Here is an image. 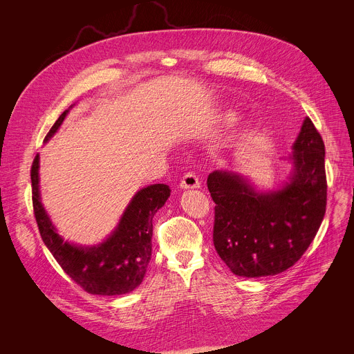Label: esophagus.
Instances as JSON below:
<instances>
[{"label":"esophagus","instance_id":"1","mask_svg":"<svg viewBox=\"0 0 354 354\" xmlns=\"http://www.w3.org/2000/svg\"><path fill=\"white\" fill-rule=\"evenodd\" d=\"M179 186H180L182 189H196V187L200 186V182H198V178H197L194 174L187 172V174L183 175V178H182Z\"/></svg>","mask_w":354,"mask_h":354}]
</instances>
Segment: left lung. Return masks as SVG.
Wrapping results in <instances>:
<instances>
[{
	"mask_svg": "<svg viewBox=\"0 0 354 354\" xmlns=\"http://www.w3.org/2000/svg\"><path fill=\"white\" fill-rule=\"evenodd\" d=\"M292 174L281 189L259 193L241 175L214 171L213 242L236 276H274L291 268L314 241L326 212L325 144L306 118L292 145Z\"/></svg>",
	"mask_w": 354,
	"mask_h": 354,
	"instance_id": "left-lung-1",
	"label": "left lung"
}]
</instances>
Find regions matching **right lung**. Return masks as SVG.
Instances as JSON below:
<instances>
[{"mask_svg": "<svg viewBox=\"0 0 354 354\" xmlns=\"http://www.w3.org/2000/svg\"><path fill=\"white\" fill-rule=\"evenodd\" d=\"M64 111L47 133L52 137L63 123ZM33 214L44 245L52 252L62 269L86 292L99 295H120L141 284L151 259L153 217L165 205L171 194L168 185H151L136 193L127 206L116 231L96 246H75L66 242L47 217L39 193V156L32 169Z\"/></svg>", "mask_w": 354, "mask_h": 354, "instance_id": "right-lung-1", "label": "right lung"}]
</instances>
